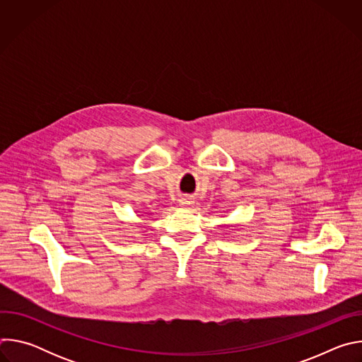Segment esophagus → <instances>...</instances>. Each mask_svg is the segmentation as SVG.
Masks as SVG:
<instances>
[{
	"label": "esophagus",
	"instance_id": "obj_1",
	"mask_svg": "<svg viewBox=\"0 0 362 362\" xmlns=\"http://www.w3.org/2000/svg\"><path fill=\"white\" fill-rule=\"evenodd\" d=\"M179 203H180L182 206H187V204H192L193 202H192L190 199H187V197H183V199H180V200H179Z\"/></svg>",
	"mask_w": 362,
	"mask_h": 362
}]
</instances>
